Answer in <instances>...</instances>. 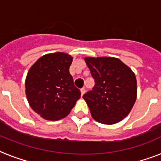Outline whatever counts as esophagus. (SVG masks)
I'll list each match as a JSON object with an SVG mask.
<instances>
[{
	"label": "esophagus",
	"instance_id": "esophagus-1",
	"mask_svg": "<svg viewBox=\"0 0 161 161\" xmlns=\"http://www.w3.org/2000/svg\"><path fill=\"white\" fill-rule=\"evenodd\" d=\"M86 92V88H81V93H82V95H83Z\"/></svg>",
	"mask_w": 161,
	"mask_h": 161
}]
</instances>
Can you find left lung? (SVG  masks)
Segmentation results:
<instances>
[{"label":"left lung","instance_id":"1","mask_svg":"<svg viewBox=\"0 0 161 161\" xmlns=\"http://www.w3.org/2000/svg\"><path fill=\"white\" fill-rule=\"evenodd\" d=\"M85 62L95 83L92 90L83 95L92 117L104 125L119 122L136 100L135 73L119 58H86Z\"/></svg>","mask_w":161,"mask_h":161}]
</instances>
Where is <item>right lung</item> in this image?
Listing matches in <instances>:
<instances>
[{
  "mask_svg": "<svg viewBox=\"0 0 161 161\" xmlns=\"http://www.w3.org/2000/svg\"><path fill=\"white\" fill-rule=\"evenodd\" d=\"M73 58L63 53L47 54L30 68L26 94L32 109L45 119L58 120L70 113L81 92L69 73Z\"/></svg>",
  "mask_w": 161,
  "mask_h": 161,
  "instance_id": "1",
  "label": "right lung"
}]
</instances>
